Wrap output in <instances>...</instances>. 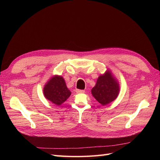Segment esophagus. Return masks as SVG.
I'll return each instance as SVG.
<instances>
[{
    "instance_id": "esophagus-1",
    "label": "esophagus",
    "mask_w": 160,
    "mask_h": 160,
    "mask_svg": "<svg viewBox=\"0 0 160 160\" xmlns=\"http://www.w3.org/2000/svg\"><path fill=\"white\" fill-rule=\"evenodd\" d=\"M76 93H85V91L81 90V89H76Z\"/></svg>"
}]
</instances>
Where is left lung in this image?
<instances>
[{"instance_id":"8db88e82","label":"left lung","mask_w":160,"mask_h":160,"mask_svg":"<svg viewBox=\"0 0 160 160\" xmlns=\"http://www.w3.org/2000/svg\"><path fill=\"white\" fill-rule=\"evenodd\" d=\"M119 93V85L109 70H107L103 75H101L95 86L91 89V93L95 99L102 105H106L112 102Z\"/></svg>"}]
</instances>
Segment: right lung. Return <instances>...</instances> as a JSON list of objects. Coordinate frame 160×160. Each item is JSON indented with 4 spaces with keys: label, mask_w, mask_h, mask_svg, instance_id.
<instances>
[{
    "label": "right lung",
    "mask_w": 160,
    "mask_h": 160,
    "mask_svg": "<svg viewBox=\"0 0 160 160\" xmlns=\"http://www.w3.org/2000/svg\"><path fill=\"white\" fill-rule=\"evenodd\" d=\"M43 94L47 99L59 106L69 98L71 92L67 88L63 77L55 75L45 85Z\"/></svg>",
    "instance_id": "obj_1"
}]
</instances>
